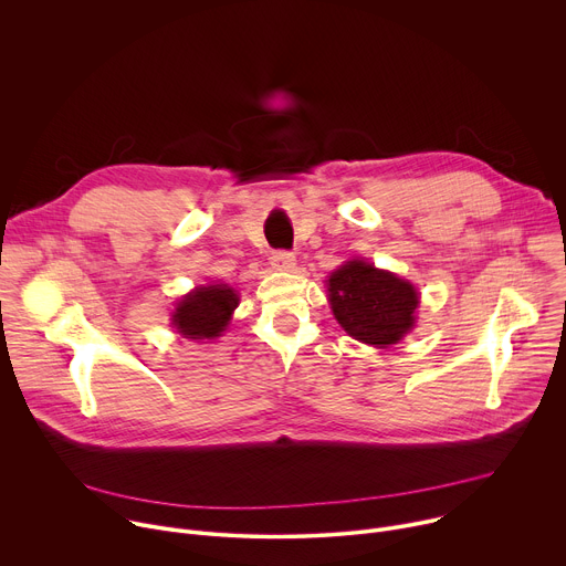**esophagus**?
<instances>
[{"mask_svg": "<svg viewBox=\"0 0 566 566\" xmlns=\"http://www.w3.org/2000/svg\"><path fill=\"white\" fill-rule=\"evenodd\" d=\"M271 264L277 271H293L295 269V255L289 251H275L271 255Z\"/></svg>", "mask_w": 566, "mask_h": 566, "instance_id": "1", "label": "esophagus"}]
</instances>
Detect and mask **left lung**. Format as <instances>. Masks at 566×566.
Returning a JSON list of instances; mask_svg holds the SVG:
<instances>
[{"mask_svg": "<svg viewBox=\"0 0 566 566\" xmlns=\"http://www.w3.org/2000/svg\"><path fill=\"white\" fill-rule=\"evenodd\" d=\"M329 300L340 327L374 347L398 343L415 327L419 295L394 273L360 260L347 262L329 275Z\"/></svg>", "mask_w": 566, "mask_h": 566, "instance_id": "left-lung-1", "label": "left lung"}]
</instances>
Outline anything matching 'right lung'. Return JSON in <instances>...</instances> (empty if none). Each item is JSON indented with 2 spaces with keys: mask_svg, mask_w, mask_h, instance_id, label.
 I'll return each instance as SVG.
<instances>
[{
  "mask_svg": "<svg viewBox=\"0 0 566 566\" xmlns=\"http://www.w3.org/2000/svg\"><path fill=\"white\" fill-rule=\"evenodd\" d=\"M237 302V293L226 284L199 286L177 304L175 327L186 338H217L226 329Z\"/></svg>",
  "mask_w": 566,
  "mask_h": 566,
  "instance_id": "1",
  "label": "right lung"
}]
</instances>
